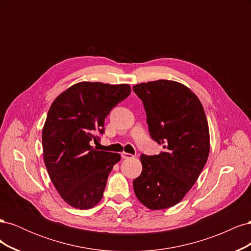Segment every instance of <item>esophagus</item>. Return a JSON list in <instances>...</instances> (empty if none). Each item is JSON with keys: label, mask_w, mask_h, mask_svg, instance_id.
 <instances>
[{"label": "esophagus", "mask_w": 251, "mask_h": 251, "mask_svg": "<svg viewBox=\"0 0 251 251\" xmlns=\"http://www.w3.org/2000/svg\"><path fill=\"white\" fill-rule=\"evenodd\" d=\"M121 157H123V159H131V158H133L134 157V155H132V154H128V153H124L121 154Z\"/></svg>", "instance_id": "1"}]
</instances>
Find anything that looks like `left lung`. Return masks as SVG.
<instances>
[{"label":"left lung","instance_id":"obj_1","mask_svg":"<svg viewBox=\"0 0 251 251\" xmlns=\"http://www.w3.org/2000/svg\"><path fill=\"white\" fill-rule=\"evenodd\" d=\"M133 90L143 102L151 137L164 149L140 156L142 172L133 181L134 192L150 209L169 208L191 191L207 161V119L199 98L180 82L160 79Z\"/></svg>","mask_w":251,"mask_h":251}]
</instances>
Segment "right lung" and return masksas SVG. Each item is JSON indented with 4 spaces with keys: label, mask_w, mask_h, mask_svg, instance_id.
I'll return each instance as SVG.
<instances>
[{
    "label": "right lung",
    "mask_w": 251,
    "mask_h": 251,
    "mask_svg": "<svg viewBox=\"0 0 251 251\" xmlns=\"http://www.w3.org/2000/svg\"><path fill=\"white\" fill-rule=\"evenodd\" d=\"M131 94V87L81 81L52 102L43 127L44 161L56 191L70 206L94 207L102 198L109 174L120 160L117 153L98 151L104 119Z\"/></svg>",
    "instance_id": "right-lung-1"
}]
</instances>
